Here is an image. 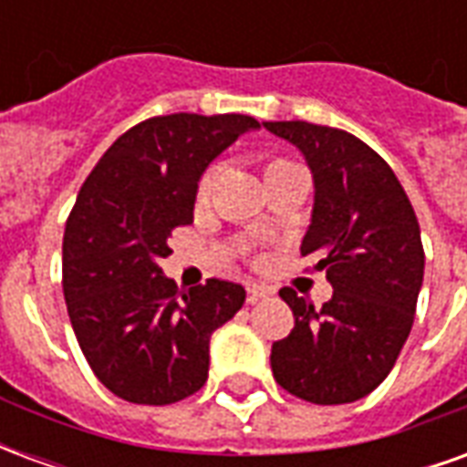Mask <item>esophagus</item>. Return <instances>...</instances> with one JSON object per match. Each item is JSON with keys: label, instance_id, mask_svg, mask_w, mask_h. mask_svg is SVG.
Returning <instances> with one entry per match:
<instances>
[{"label": "esophagus", "instance_id": "obj_1", "mask_svg": "<svg viewBox=\"0 0 467 467\" xmlns=\"http://www.w3.org/2000/svg\"><path fill=\"white\" fill-rule=\"evenodd\" d=\"M275 290L267 287V285H247V303H260V300H267L273 297Z\"/></svg>", "mask_w": 467, "mask_h": 467}]
</instances>
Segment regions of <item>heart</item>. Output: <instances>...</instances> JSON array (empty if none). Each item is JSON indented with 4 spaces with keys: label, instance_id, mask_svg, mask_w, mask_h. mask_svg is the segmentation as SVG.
<instances>
[{
    "label": "heart",
    "instance_id": "b5f03b06",
    "mask_svg": "<svg viewBox=\"0 0 467 467\" xmlns=\"http://www.w3.org/2000/svg\"><path fill=\"white\" fill-rule=\"evenodd\" d=\"M283 164H293V162H285V160H275L267 170H275V167H283ZM214 177H217V172L214 170H207V172L202 174V180H200V184H197V197L200 200H207L210 197V192H213L214 187Z\"/></svg>",
    "mask_w": 467,
    "mask_h": 467
}]
</instances>
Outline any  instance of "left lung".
Listing matches in <instances>:
<instances>
[{
  "mask_svg": "<svg viewBox=\"0 0 467 467\" xmlns=\"http://www.w3.org/2000/svg\"><path fill=\"white\" fill-rule=\"evenodd\" d=\"M300 150L313 174V214L300 253L333 297L315 310L285 287L295 327L273 343L275 380L315 405L370 395L400 355L422 287L420 224L390 164L355 134L310 122H263Z\"/></svg>",
  "mask_w": 467,
  "mask_h": 467,
  "instance_id": "1",
  "label": "left lung"
}]
</instances>
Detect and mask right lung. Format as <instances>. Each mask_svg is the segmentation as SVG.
Masks as SVG:
<instances>
[{
	"mask_svg": "<svg viewBox=\"0 0 467 467\" xmlns=\"http://www.w3.org/2000/svg\"><path fill=\"white\" fill-rule=\"evenodd\" d=\"M253 130L247 115L144 119L77 194L62 243L67 313L89 368L122 400L170 405L200 390L210 337L243 307V285L213 277L180 293L160 263L174 227L192 223L204 170Z\"/></svg>",
	"mask_w": 467,
	"mask_h": 467,
	"instance_id": "right-lung-1",
	"label": "right lung"
}]
</instances>
